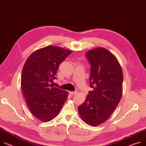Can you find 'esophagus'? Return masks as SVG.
Instances as JSON below:
<instances>
[{
    "label": "esophagus",
    "mask_w": 146,
    "mask_h": 146,
    "mask_svg": "<svg viewBox=\"0 0 146 146\" xmlns=\"http://www.w3.org/2000/svg\"><path fill=\"white\" fill-rule=\"evenodd\" d=\"M78 91V89H76V90L74 91H70V92H69V93H70V94H71L72 96H74V95H76Z\"/></svg>",
    "instance_id": "esophagus-1"
}]
</instances>
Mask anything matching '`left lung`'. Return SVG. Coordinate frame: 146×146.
Masks as SVG:
<instances>
[{"label":"left lung","mask_w":146,"mask_h":146,"mask_svg":"<svg viewBox=\"0 0 146 146\" xmlns=\"http://www.w3.org/2000/svg\"><path fill=\"white\" fill-rule=\"evenodd\" d=\"M86 56L91 66L90 87L93 90L78 110L85 123L97 126L107 120L120 101L123 76L120 64L107 49L97 48Z\"/></svg>","instance_id":"1"}]
</instances>
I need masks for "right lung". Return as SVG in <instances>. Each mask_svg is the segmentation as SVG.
<instances>
[{"instance_id":"add662e5","label":"right lung","mask_w":146,"mask_h":146,"mask_svg":"<svg viewBox=\"0 0 146 146\" xmlns=\"http://www.w3.org/2000/svg\"><path fill=\"white\" fill-rule=\"evenodd\" d=\"M72 50L48 46L34 52L26 60L21 73L23 94L33 115L49 122L59 113L68 92L50 83L56 79L60 64Z\"/></svg>"}]
</instances>
